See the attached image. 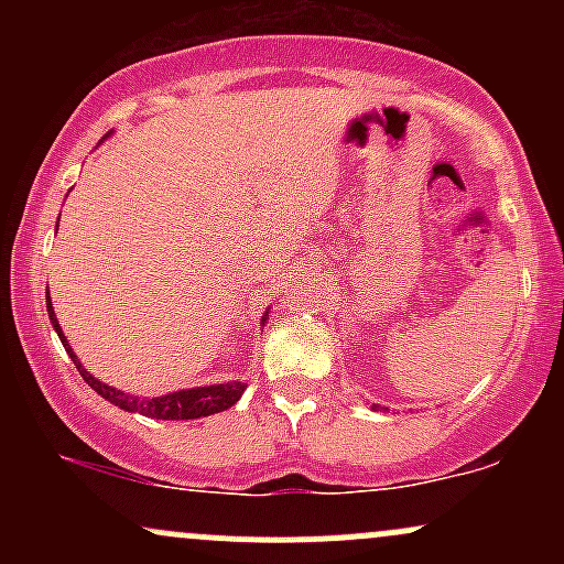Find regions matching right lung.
<instances>
[{
    "mask_svg": "<svg viewBox=\"0 0 564 564\" xmlns=\"http://www.w3.org/2000/svg\"><path fill=\"white\" fill-rule=\"evenodd\" d=\"M47 313H50V321H53L57 336H61L63 347H66V352L74 358L76 368H79L82 379L87 381V384L93 387L100 398H106L108 403L124 408V411L142 413V416H151V419H166V422H180V419H200V416H212V413H219V411H228L230 405L238 403V398H241L246 390L241 381H228V384L196 387V390H180V392L164 394V398H151V400H140V398H134V394L113 390V387L97 381L93 373H89L87 368L76 360V355L70 352V347L66 345V336H63V332H61V323H57V318H55L53 304H50V294H47Z\"/></svg>",
    "mask_w": 564,
    "mask_h": 564,
    "instance_id": "right-lung-1",
    "label": "right lung"
}]
</instances>
